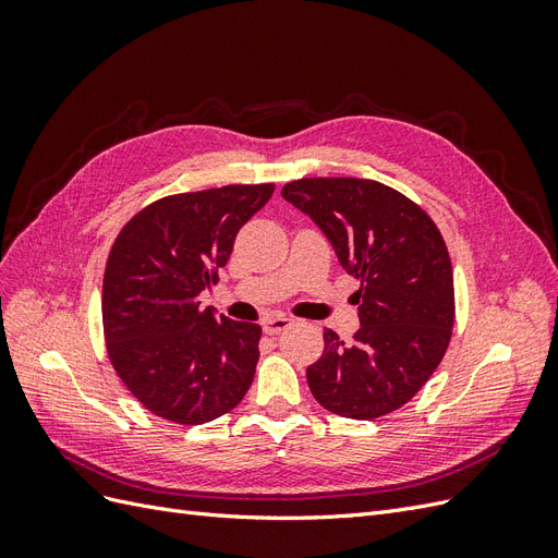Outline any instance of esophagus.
<instances>
[{"mask_svg": "<svg viewBox=\"0 0 558 558\" xmlns=\"http://www.w3.org/2000/svg\"><path fill=\"white\" fill-rule=\"evenodd\" d=\"M293 324V320L289 318V316H281V314H272V316H267L265 320H263V330L267 332V335H277V332H281V330H286Z\"/></svg>", "mask_w": 558, "mask_h": 558, "instance_id": "34e87169", "label": "esophagus"}]
</instances>
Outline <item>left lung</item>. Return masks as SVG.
<instances>
[{
  "mask_svg": "<svg viewBox=\"0 0 558 558\" xmlns=\"http://www.w3.org/2000/svg\"><path fill=\"white\" fill-rule=\"evenodd\" d=\"M286 202L326 234L356 291L361 328L307 367L314 398L332 414L369 421L402 408L440 365L453 326V275L440 230L412 199L369 179H300Z\"/></svg>",
  "mask_w": 558,
  "mask_h": 558,
  "instance_id": "8db88e82",
  "label": "left lung"
}]
</instances>
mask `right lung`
Here are the masks:
<instances>
[{"mask_svg":"<svg viewBox=\"0 0 558 558\" xmlns=\"http://www.w3.org/2000/svg\"><path fill=\"white\" fill-rule=\"evenodd\" d=\"M272 183L162 197L142 209L109 253L102 320L118 377L146 410L197 426L230 412L256 375L260 326L199 310L240 228Z\"/></svg>","mask_w":558,"mask_h":558,"instance_id":"1","label":"right lung"}]
</instances>
